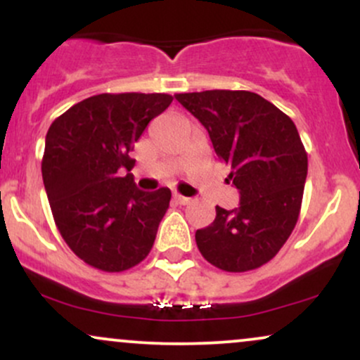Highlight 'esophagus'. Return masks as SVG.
<instances>
[{
  "label": "esophagus",
  "mask_w": 360,
  "mask_h": 360,
  "mask_svg": "<svg viewBox=\"0 0 360 360\" xmlns=\"http://www.w3.org/2000/svg\"><path fill=\"white\" fill-rule=\"evenodd\" d=\"M172 198H174V201H176L177 205H189V201H191V200H189V198L181 196V194H177V193Z\"/></svg>",
  "instance_id": "esophagus-1"
}]
</instances>
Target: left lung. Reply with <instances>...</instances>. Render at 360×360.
<instances>
[{
	"instance_id": "left-lung-1",
	"label": "left lung",
	"mask_w": 360,
	"mask_h": 360,
	"mask_svg": "<svg viewBox=\"0 0 360 360\" xmlns=\"http://www.w3.org/2000/svg\"><path fill=\"white\" fill-rule=\"evenodd\" d=\"M176 100L208 130L240 193L238 208L217 206L212 225L196 230L198 249L221 271L257 269L278 254L300 217L308 155L296 125L250 91L181 93Z\"/></svg>"
}]
</instances>
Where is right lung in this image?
<instances>
[{"label": "right lung", "mask_w": 360, "mask_h": 360, "mask_svg": "<svg viewBox=\"0 0 360 360\" xmlns=\"http://www.w3.org/2000/svg\"><path fill=\"white\" fill-rule=\"evenodd\" d=\"M171 103L164 93H103L71 106L49 128L42 177L53 221L69 249L94 269L127 271L154 245L171 189L140 191L128 152Z\"/></svg>", "instance_id": "add662e5"}]
</instances>
